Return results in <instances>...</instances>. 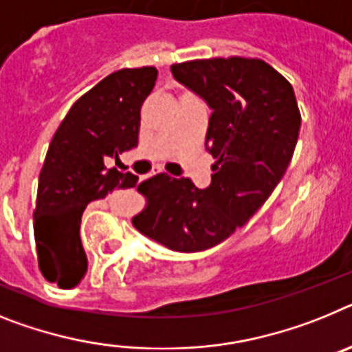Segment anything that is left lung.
Here are the masks:
<instances>
[{
    "label": "left lung",
    "mask_w": 352,
    "mask_h": 352,
    "mask_svg": "<svg viewBox=\"0 0 352 352\" xmlns=\"http://www.w3.org/2000/svg\"><path fill=\"white\" fill-rule=\"evenodd\" d=\"M172 72L212 109V180L198 189L184 177H151L138 186L146 204L133 225L170 250L201 252L248 223L273 193L294 154L301 113L292 85L258 58L191 60Z\"/></svg>",
    "instance_id": "left-lung-1"
}]
</instances>
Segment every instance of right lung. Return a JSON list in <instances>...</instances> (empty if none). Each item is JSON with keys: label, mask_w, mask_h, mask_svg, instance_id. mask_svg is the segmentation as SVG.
I'll list each match as a JSON object with an SVG mask.
<instances>
[{"label": "right lung", "mask_w": 352, "mask_h": 352, "mask_svg": "<svg viewBox=\"0 0 352 352\" xmlns=\"http://www.w3.org/2000/svg\"><path fill=\"white\" fill-rule=\"evenodd\" d=\"M155 79V67L106 76L72 104L49 143L38 177L33 232L38 267L60 289H72L87 273L79 227L88 204L138 182L133 173L108 170L104 161L138 145L140 109Z\"/></svg>", "instance_id": "right-lung-1"}]
</instances>
